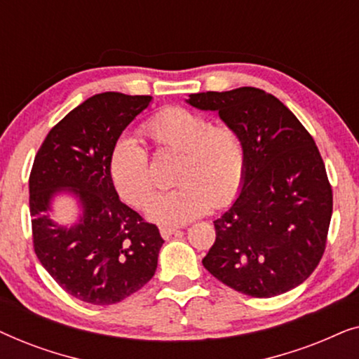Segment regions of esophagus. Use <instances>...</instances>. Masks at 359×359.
<instances>
[{"label":"esophagus","instance_id":"obj_1","mask_svg":"<svg viewBox=\"0 0 359 359\" xmlns=\"http://www.w3.org/2000/svg\"><path fill=\"white\" fill-rule=\"evenodd\" d=\"M176 232H178V229H175V227H160V233L163 238H170L171 235Z\"/></svg>","mask_w":359,"mask_h":359}]
</instances>
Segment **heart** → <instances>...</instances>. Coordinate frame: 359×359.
<instances>
[{"label": "heart", "instance_id": "heart-1", "mask_svg": "<svg viewBox=\"0 0 359 359\" xmlns=\"http://www.w3.org/2000/svg\"><path fill=\"white\" fill-rule=\"evenodd\" d=\"M140 134L156 151L178 154L175 189L155 196L147 217L163 225H181L227 205L238 194L247 171V149L242 135L230 126H214L208 116L165 107L147 119ZM109 178L126 203L142 208L154 194L155 181L144 147L119 139L109 154Z\"/></svg>", "mask_w": 359, "mask_h": 359}]
</instances>
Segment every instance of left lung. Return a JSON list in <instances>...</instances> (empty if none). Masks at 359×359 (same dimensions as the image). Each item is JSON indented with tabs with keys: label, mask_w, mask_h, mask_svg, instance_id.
I'll return each instance as SVG.
<instances>
[{
	"label": "left lung",
	"mask_w": 359,
	"mask_h": 359,
	"mask_svg": "<svg viewBox=\"0 0 359 359\" xmlns=\"http://www.w3.org/2000/svg\"><path fill=\"white\" fill-rule=\"evenodd\" d=\"M242 135L247 171L238 198L214 220L204 268L252 297L287 292L325 252L333 194L312 135L278 97L258 88L189 95Z\"/></svg>",
	"instance_id": "1"
}]
</instances>
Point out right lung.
I'll return each instance as SVG.
<instances>
[{
    "label": "right lung",
    "instance_id": "1",
    "mask_svg": "<svg viewBox=\"0 0 359 359\" xmlns=\"http://www.w3.org/2000/svg\"><path fill=\"white\" fill-rule=\"evenodd\" d=\"M151 96L107 91L91 96L53 126L29 176L32 242L39 262L70 296L111 306L154 278L165 240L158 227L121 203L109 178V154ZM81 199L83 215L70 229L46 212L55 192Z\"/></svg>",
    "mask_w": 359,
    "mask_h": 359
}]
</instances>
